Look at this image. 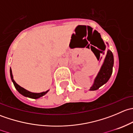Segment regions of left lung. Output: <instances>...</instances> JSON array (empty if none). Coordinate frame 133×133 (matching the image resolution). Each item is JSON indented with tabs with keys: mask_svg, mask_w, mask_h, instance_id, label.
Masks as SVG:
<instances>
[{
	"mask_svg": "<svg viewBox=\"0 0 133 133\" xmlns=\"http://www.w3.org/2000/svg\"><path fill=\"white\" fill-rule=\"evenodd\" d=\"M113 64V55H112V52L108 49L105 58L104 59L103 65H102L100 71L98 72L97 76L95 78L93 85L90 88L91 91L97 90L102 85H104V84H105L108 81L109 79L111 77V75H112Z\"/></svg>",
	"mask_w": 133,
	"mask_h": 133,
	"instance_id": "8db88e82",
	"label": "left lung"
}]
</instances>
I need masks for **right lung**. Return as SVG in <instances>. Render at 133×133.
I'll use <instances>...</instances> for the list:
<instances>
[{"label":"right lung","instance_id":"add662e5","mask_svg":"<svg viewBox=\"0 0 133 133\" xmlns=\"http://www.w3.org/2000/svg\"><path fill=\"white\" fill-rule=\"evenodd\" d=\"M10 76H11V78L12 82H13V84H14L15 88H16V89H17V90L19 92L21 95H23V96H26V97L31 98L37 99V98H38L43 96L44 95H45V94L48 92V91H46L45 92H40V93L31 92L29 91L26 90V89H25L24 88H22L21 86H20V85H18V84L15 82V81L13 80V75H12V71H11V68H10Z\"/></svg>","mask_w":133,"mask_h":133}]
</instances>
